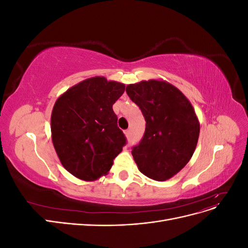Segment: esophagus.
<instances>
[{"instance_id":"esophagus-1","label":"esophagus","mask_w":248,"mask_h":248,"mask_svg":"<svg viewBox=\"0 0 248 248\" xmlns=\"http://www.w3.org/2000/svg\"><path fill=\"white\" fill-rule=\"evenodd\" d=\"M124 133H125V136H126L127 138H128V137L130 136V129H127V130H125V131H124Z\"/></svg>"}]
</instances>
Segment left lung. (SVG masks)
<instances>
[{
  "instance_id": "1",
  "label": "left lung",
  "mask_w": 248,
  "mask_h": 248,
  "mask_svg": "<svg viewBox=\"0 0 248 248\" xmlns=\"http://www.w3.org/2000/svg\"><path fill=\"white\" fill-rule=\"evenodd\" d=\"M129 98L140 108L146 129L132 148L133 159L145 176L166 181L191 158L200 136V123L189 100L175 86L150 79L126 87Z\"/></svg>"
}]
</instances>
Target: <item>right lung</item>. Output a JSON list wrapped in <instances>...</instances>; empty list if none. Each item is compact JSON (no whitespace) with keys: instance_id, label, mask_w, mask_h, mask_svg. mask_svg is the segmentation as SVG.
Wrapping results in <instances>:
<instances>
[{"instance_id":"add662e5","label":"right lung","mask_w":248,"mask_h":248,"mask_svg":"<svg viewBox=\"0 0 248 248\" xmlns=\"http://www.w3.org/2000/svg\"><path fill=\"white\" fill-rule=\"evenodd\" d=\"M125 85L95 77L82 80L57 99L50 118L51 140L70 174L94 181L110 170L126 144L114 104Z\"/></svg>"}]
</instances>
